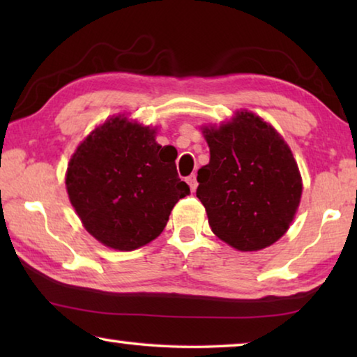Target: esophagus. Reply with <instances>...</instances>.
Masks as SVG:
<instances>
[{
    "label": "esophagus",
    "instance_id": "1",
    "mask_svg": "<svg viewBox=\"0 0 357 357\" xmlns=\"http://www.w3.org/2000/svg\"><path fill=\"white\" fill-rule=\"evenodd\" d=\"M187 184H189V187H190V190H192V192H195V190H197L198 183H197V176H195V174H190V176L187 178Z\"/></svg>",
    "mask_w": 357,
    "mask_h": 357
}]
</instances>
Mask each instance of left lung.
Wrapping results in <instances>:
<instances>
[{"mask_svg":"<svg viewBox=\"0 0 357 357\" xmlns=\"http://www.w3.org/2000/svg\"><path fill=\"white\" fill-rule=\"evenodd\" d=\"M209 164L198 170L197 197L217 238L243 252L280 239L299 206L302 183L288 144L273 126L241 112L203 129Z\"/></svg>","mask_w":357,"mask_h":357,"instance_id":"left-lung-1","label":"left lung"}]
</instances>
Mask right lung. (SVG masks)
I'll use <instances>...</instances> for the list:
<instances>
[{"instance_id": "1", "label": "right lung", "mask_w": 357, "mask_h": 357, "mask_svg": "<svg viewBox=\"0 0 357 357\" xmlns=\"http://www.w3.org/2000/svg\"><path fill=\"white\" fill-rule=\"evenodd\" d=\"M155 130L112 118L72 155L69 200L88 233L112 249L134 250L164 231L174 204L190 189L176 172V154Z\"/></svg>"}]
</instances>
